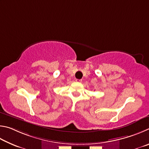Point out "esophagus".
<instances>
[{
  "mask_svg": "<svg viewBox=\"0 0 149 149\" xmlns=\"http://www.w3.org/2000/svg\"><path fill=\"white\" fill-rule=\"evenodd\" d=\"M76 82H82V80H81V79H80V80L77 79V80H76Z\"/></svg>",
  "mask_w": 149,
  "mask_h": 149,
  "instance_id": "esophagus-1",
  "label": "esophagus"
}]
</instances>
